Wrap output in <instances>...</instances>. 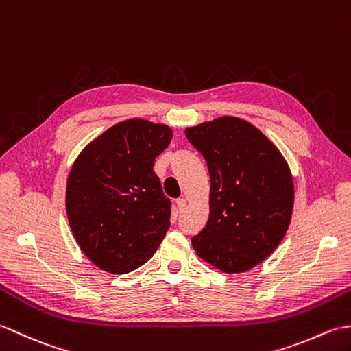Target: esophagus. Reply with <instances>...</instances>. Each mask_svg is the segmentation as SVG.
Returning a JSON list of instances; mask_svg holds the SVG:
<instances>
[{
    "instance_id": "obj_1",
    "label": "esophagus",
    "mask_w": 351,
    "mask_h": 351,
    "mask_svg": "<svg viewBox=\"0 0 351 351\" xmlns=\"http://www.w3.org/2000/svg\"><path fill=\"white\" fill-rule=\"evenodd\" d=\"M176 202H177L178 210H180V212H182V210L186 207V199L184 198H178Z\"/></svg>"
}]
</instances>
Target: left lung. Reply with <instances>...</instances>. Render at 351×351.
<instances>
[{
    "label": "left lung",
    "mask_w": 351,
    "mask_h": 351,
    "mask_svg": "<svg viewBox=\"0 0 351 351\" xmlns=\"http://www.w3.org/2000/svg\"><path fill=\"white\" fill-rule=\"evenodd\" d=\"M210 174V215L192 237L201 260L223 274L258 266L291 221L294 183L278 147L252 123L232 115L186 128Z\"/></svg>",
    "instance_id": "obj_1"
}]
</instances>
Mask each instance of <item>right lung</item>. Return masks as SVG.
I'll use <instances>...</instances> for the list:
<instances>
[{
  "instance_id": "1",
  "label": "right lung",
  "mask_w": 351,
  "mask_h": 351,
  "mask_svg": "<svg viewBox=\"0 0 351 351\" xmlns=\"http://www.w3.org/2000/svg\"><path fill=\"white\" fill-rule=\"evenodd\" d=\"M173 129L144 119L114 124L77 154L66 186L70 230L85 256L108 274L141 267L169 228V199L153 171Z\"/></svg>"
}]
</instances>
